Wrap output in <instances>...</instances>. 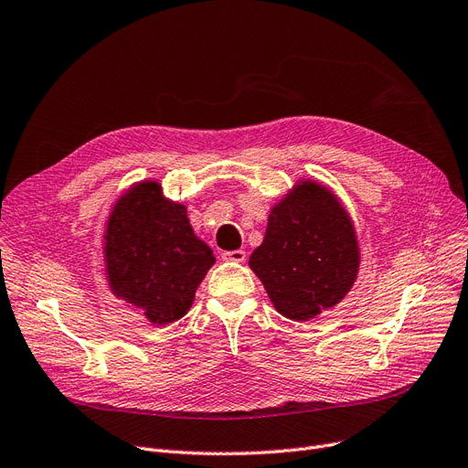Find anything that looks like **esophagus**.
I'll return each mask as SVG.
<instances>
[{"label":"esophagus","instance_id":"34e87169","mask_svg":"<svg viewBox=\"0 0 468 468\" xmlns=\"http://www.w3.org/2000/svg\"><path fill=\"white\" fill-rule=\"evenodd\" d=\"M222 259L232 261V262H243V261H246V251H241V250L225 251V253H222Z\"/></svg>","mask_w":468,"mask_h":468}]
</instances>
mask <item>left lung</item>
<instances>
[{
    "label": "left lung",
    "mask_w": 468,
    "mask_h": 468,
    "mask_svg": "<svg viewBox=\"0 0 468 468\" xmlns=\"http://www.w3.org/2000/svg\"><path fill=\"white\" fill-rule=\"evenodd\" d=\"M350 217L327 188L303 183L269 217L250 266L285 318L310 320L337 304L358 274Z\"/></svg>",
    "instance_id": "obj_1"
}]
</instances>
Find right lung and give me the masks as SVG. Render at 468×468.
Here are the masks:
<instances>
[{"instance_id":"add662e5","label":"right lung","mask_w":468,"mask_h":468,"mask_svg":"<svg viewBox=\"0 0 468 468\" xmlns=\"http://www.w3.org/2000/svg\"><path fill=\"white\" fill-rule=\"evenodd\" d=\"M104 251L112 292L143 308L152 324L183 318L215 262L209 246L196 238L186 207L164 199L152 181L120 199Z\"/></svg>"}]
</instances>
